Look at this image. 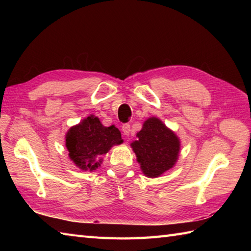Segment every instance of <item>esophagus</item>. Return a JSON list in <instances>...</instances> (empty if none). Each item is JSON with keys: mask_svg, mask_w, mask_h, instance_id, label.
I'll return each mask as SVG.
<instances>
[{"mask_svg": "<svg viewBox=\"0 0 251 251\" xmlns=\"http://www.w3.org/2000/svg\"><path fill=\"white\" fill-rule=\"evenodd\" d=\"M122 130H123V132H124V135L125 136H129V134H130V125L129 124H124L122 126Z\"/></svg>", "mask_w": 251, "mask_h": 251, "instance_id": "obj_1", "label": "esophagus"}]
</instances>
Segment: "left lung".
Segmentation results:
<instances>
[{
	"label": "left lung",
	"instance_id": "left-lung-1",
	"mask_svg": "<svg viewBox=\"0 0 251 251\" xmlns=\"http://www.w3.org/2000/svg\"><path fill=\"white\" fill-rule=\"evenodd\" d=\"M137 137L130 147L146 177L157 178L177 163L181 149L179 137L158 117H149L143 122Z\"/></svg>",
	"mask_w": 251,
	"mask_h": 251
}]
</instances>
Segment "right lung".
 <instances>
[{"label": "right lung", "instance_id": "1", "mask_svg": "<svg viewBox=\"0 0 251 251\" xmlns=\"http://www.w3.org/2000/svg\"><path fill=\"white\" fill-rule=\"evenodd\" d=\"M122 135L114 125L105 127L99 117L90 114L66 134V147L73 164L84 172H93L101 166L102 156L112 147L123 143Z\"/></svg>", "mask_w": 251, "mask_h": 251}]
</instances>
